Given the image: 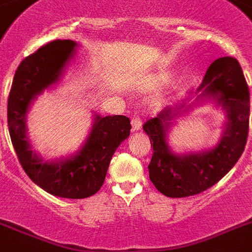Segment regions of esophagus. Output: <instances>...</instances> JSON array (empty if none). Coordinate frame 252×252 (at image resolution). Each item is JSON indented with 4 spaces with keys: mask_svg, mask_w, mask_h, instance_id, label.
Instances as JSON below:
<instances>
[{
    "mask_svg": "<svg viewBox=\"0 0 252 252\" xmlns=\"http://www.w3.org/2000/svg\"><path fill=\"white\" fill-rule=\"evenodd\" d=\"M131 126H132V131H139L143 127V122L139 117H132L131 120Z\"/></svg>",
    "mask_w": 252,
    "mask_h": 252,
    "instance_id": "esophagus-1",
    "label": "esophagus"
}]
</instances>
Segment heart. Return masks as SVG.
I'll list each match as a JSON object with an SVG mask.
<instances>
[{"instance_id": "b5f03b06", "label": "heart", "mask_w": 252, "mask_h": 252, "mask_svg": "<svg viewBox=\"0 0 252 252\" xmlns=\"http://www.w3.org/2000/svg\"><path fill=\"white\" fill-rule=\"evenodd\" d=\"M171 80V74L170 73H159L152 78V86L153 87H162L167 85Z\"/></svg>"}]
</instances>
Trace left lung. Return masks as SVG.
I'll return each mask as SVG.
<instances>
[{"label": "left lung", "mask_w": 252, "mask_h": 252, "mask_svg": "<svg viewBox=\"0 0 252 252\" xmlns=\"http://www.w3.org/2000/svg\"><path fill=\"white\" fill-rule=\"evenodd\" d=\"M196 95L193 101V96H189L179 105L165 108L143 126L153 147L148 166L149 179L157 190L171 198L194 196L215 186L236 165L246 145L250 93L240 63L230 56L213 62ZM209 101L226 113L220 141L201 152L172 151L168 144V134L177 118Z\"/></svg>", "instance_id": "8db88e82"}]
</instances>
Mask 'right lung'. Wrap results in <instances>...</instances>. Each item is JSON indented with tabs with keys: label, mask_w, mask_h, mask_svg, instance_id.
<instances>
[{
	"label": "right lung",
	"mask_w": 252,
	"mask_h": 252,
	"mask_svg": "<svg viewBox=\"0 0 252 252\" xmlns=\"http://www.w3.org/2000/svg\"><path fill=\"white\" fill-rule=\"evenodd\" d=\"M77 47L74 41L56 39L26 58L16 69L7 103L10 136L27 175L50 194L72 199L87 198L101 188L114 152L131 128L126 116L95 113L86 140L72 155L45 161L33 151L27 127L29 109L43 91L59 84Z\"/></svg>",
	"instance_id": "1"
}]
</instances>
